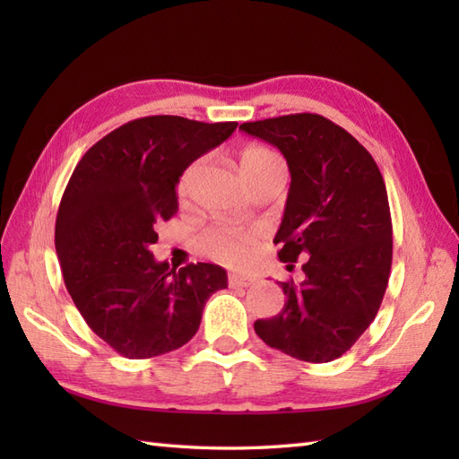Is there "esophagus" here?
<instances>
[{"label":"esophagus","instance_id":"obj_1","mask_svg":"<svg viewBox=\"0 0 459 459\" xmlns=\"http://www.w3.org/2000/svg\"><path fill=\"white\" fill-rule=\"evenodd\" d=\"M250 284H255V278L240 276V274H230L229 276V286L230 288H248Z\"/></svg>","mask_w":459,"mask_h":459}]
</instances>
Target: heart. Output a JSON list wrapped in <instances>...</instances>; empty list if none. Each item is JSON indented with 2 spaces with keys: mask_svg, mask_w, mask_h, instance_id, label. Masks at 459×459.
I'll return each mask as SVG.
<instances>
[{
  "mask_svg": "<svg viewBox=\"0 0 459 459\" xmlns=\"http://www.w3.org/2000/svg\"><path fill=\"white\" fill-rule=\"evenodd\" d=\"M240 171L245 175L247 181L252 183L262 173H266L274 168H281L284 161H281L276 152H272L264 145H247L245 150L238 155ZM201 169V161L191 163L187 169L183 171L179 179V195L185 197L189 195L195 179H197ZM260 240L258 230H242V229H232V227H212L207 229L199 237V248L203 255L209 258L221 262V264H227L232 268L245 266L250 262L252 255H255V247Z\"/></svg>",
  "mask_w": 459,
  "mask_h": 459,
  "instance_id": "obj_1",
  "label": "heart"
}]
</instances>
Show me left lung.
I'll use <instances>...</instances> for the list:
<instances>
[{
	"label": "left lung",
	"mask_w": 459,
	"mask_h": 459,
	"mask_svg": "<svg viewBox=\"0 0 459 459\" xmlns=\"http://www.w3.org/2000/svg\"><path fill=\"white\" fill-rule=\"evenodd\" d=\"M274 145L291 175L278 258L299 284L280 281L286 304L258 319L256 335L307 363H329L355 345L373 324L393 264V222L377 163L341 126L319 114H290L240 124Z\"/></svg>",
	"instance_id": "left-lung-1"
}]
</instances>
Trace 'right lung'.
<instances>
[{
  "mask_svg": "<svg viewBox=\"0 0 459 459\" xmlns=\"http://www.w3.org/2000/svg\"><path fill=\"white\" fill-rule=\"evenodd\" d=\"M181 116L120 126L82 155L58 204L55 248L68 294L86 324L128 359H150L197 333L203 307L227 288V270L179 272L150 250L155 227L178 212L179 178L237 130Z\"/></svg>",
  "mask_w": 459,
  "mask_h": 459,
  "instance_id": "1",
  "label": "right lung"
}]
</instances>
